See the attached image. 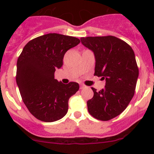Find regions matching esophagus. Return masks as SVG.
Returning <instances> with one entry per match:
<instances>
[{
	"label": "esophagus",
	"mask_w": 154,
	"mask_h": 154,
	"mask_svg": "<svg viewBox=\"0 0 154 154\" xmlns=\"http://www.w3.org/2000/svg\"><path fill=\"white\" fill-rule=\"evenodd\" d=\"M85 88V85H83V84L80 85V89H83V88Z\"/></svg>",
	"instance_id": "esophagus-1"
}]
</instances>
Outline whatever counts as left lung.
<instances>
[{
    "label": "left lung",
    "mask_w": 154,
    "mask_h": 154,
    "mask_svg": "<svg viewBox=\"0 0 154 154\" xmlns=\"http://www.w3.org/2000/svg\"><path fill=\"white\" fill-rule=\"evenodd\" d=\"M82 44L93 52L94 75L106 80L103 89L96 91L88 100L89 113L101 121L119 115L135 94L139 70L135 53L128 43L114 36L80 38Z\"/></svg>",
    "instance_id": "1"
}]
</instances>
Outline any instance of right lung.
<instances>
[{
  "mask_svg": "<svg viewBox=\"0 0 154 154\" xmlns=\"http://www.w3.org/2000/svg\"><path fill=\"white\" fill-rule=\"evenodd\" d=\"M79 43L75 37L49 33L28 42L19 56L16 80L21 96L40 121L52 122L66 114L69 99L79 84H63L54 78V73L62 66L65 53Z\"/></svg>",
  "mask_w": 154,
  "mask_h": 154,
  "instance_id": "obj_1",
  "label": "right lung"
}]
</instances>
